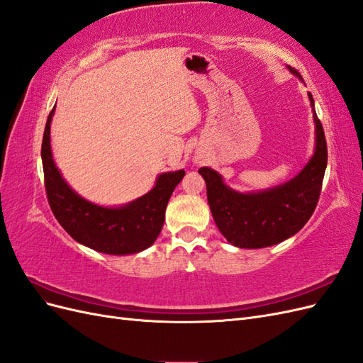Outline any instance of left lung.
<instances>
[{"label":"left lung","instance_id":"left-lung-1","mask_svg":"<svg viewBox=\"0 0 363 363\" xmlns=\"http://www.w3.org/2000/svg\"><path fill=\"white\" fill-rule=\"evenodd\" d=\"M289 71L300 77L292 67ZM301 79V77H300ZM313 106V96L309 92ZM316 127L315 155L303 171L289 180L257 194H240L224 184L211 168H200L206 180L207 201L219 232L239 248H265L294 236L309 221L320 200L327 167V142L321 121L313 113Z\"/></svg>","mask_w":363,"mask_h":363}]
</instances>
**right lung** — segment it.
Segmentation results:
<instances>
[{"label":"right lung","instance_id":"1","mask_svg":"<svg viewBox=\"0 0 363 363\" xmlns=\"http://www.w3.org/2000/svg\"><path fill=\"white\" fill-rule=\"evenodd\" d=\"M54 107L43 131L40 156L48 204L59 224L77 242L106 255H133L152 245L163 227L168 201L184 171L159 175L148 194L123 207L108 208L86 201L69 188L54 164L50 144Z\"/></svg>","mask_w":363,"mask_h":363}]
</instances>
